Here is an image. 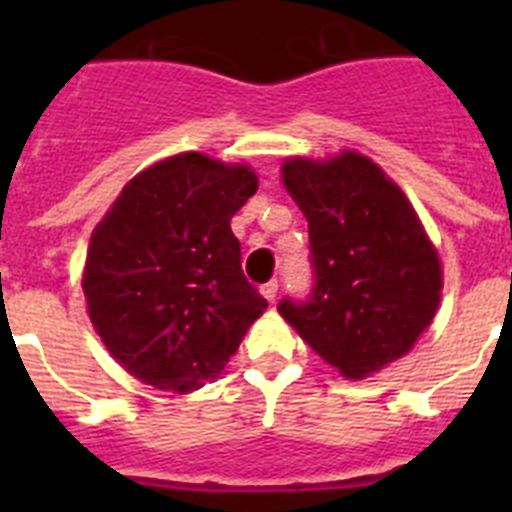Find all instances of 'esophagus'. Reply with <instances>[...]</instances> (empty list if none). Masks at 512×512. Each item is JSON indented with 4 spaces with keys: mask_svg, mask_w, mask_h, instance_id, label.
Returning <instances> with one entry per match:
<instances>
[{
    "mask_svg": "<svg viewBox=\"0 0 512 512\" xmlns=\"http://www.w3.org/2000/svg\"><path fill=\"white\" fill-rule=\"evenodd\" d=\"M277 292H279V284L274 282V279H271V282H266L264 287H261V295H264L269 302H274V297H277Z\"/></svg>",
    "mask_w": 512,
    "mask_h": 512,
    "instance_id": "obj_1",
    "label": "esophagus"
}]
</instances>
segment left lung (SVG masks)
Listing matches in <instances>:
<instances>
[{
  "mask_svg": "<svg viewBox=\"0 0 512 512\" xmlns=\"http://www.w3.org/2000/svg\"><path fill=\"white\" fill-rule=\"evenodd\" d=\"M282 182L307 217L312 292L279 315L346 379L413 348L441 302V261L410 200L372 158H289Z\"/></svg>",
  "mask_w": 512,
  "mask_h": 512,
  "instance_id": "1",
  "label": "left lung"
}]
</instances>
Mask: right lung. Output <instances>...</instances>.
I'll use <instances>...</instances> for the list:
<instances>
[{
    "label": "right lung",
    "instance_id": "right-lung-1",
    "mask_svg": "<svg viewBox=\"0 0 512 512\" xmlns=\"http://www.w3.org/2000/svg\"><path fill=\"white\" fill-rule=\"evenodd\" d=\"M256 189L251 166L179 153L133 176L94 228L81 279L89 318L135 379L200 390L266 310L230 230Z\"/></svg>",
    "mask_w": 512,
    "mask_h": 512
}]
</instances>
